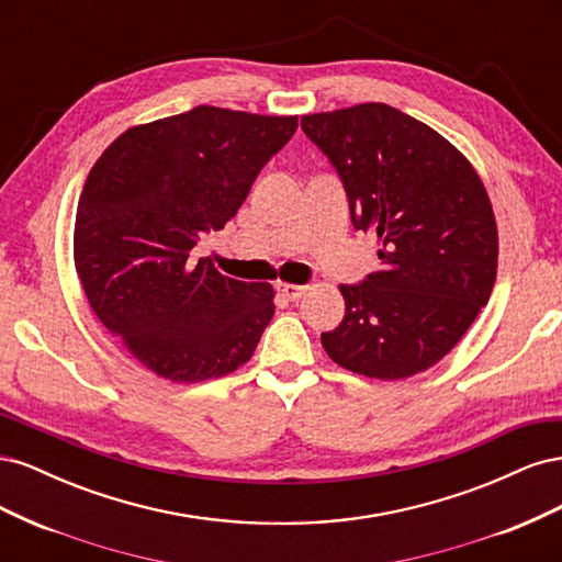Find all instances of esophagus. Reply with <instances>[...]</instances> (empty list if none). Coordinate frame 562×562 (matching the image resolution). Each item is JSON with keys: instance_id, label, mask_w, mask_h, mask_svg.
Listing matches in <instances>:
<instances>
[{"instance_id": "esophagus-1", "label": "esophagus", "mask_w": 562, "mask_h": 562, "mask_svg": "<svg viewBox=\"0 0 562 562\" xmlns=\"http://www.w3.org/2000/svg\"><path fill=\"white\" fill-rule=\"evenodd\" d=\"M304 291H307V288H304V285H295V283H277V293H279L281 297H285L288 302H297V300L304 295Z\"/></svg>"}]
</instances>
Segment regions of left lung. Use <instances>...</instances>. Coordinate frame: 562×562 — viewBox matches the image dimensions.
Segmentation results:
<instances>
[{
	"mask_svg": "<svg viewBox=\"0 0 562 562\" xmlns=\"http://www.w3.org/2000/svg\"><path fill=\"white\" fill-rule=\"evenodd\" d=\"M328 157L356 229L378 234L380 269L342 283L345 318L321 333L342 368L403 380L462 339L495 285L497 225L471 164L411 114L366 103L302 116Z\"/></svg>",
	"mask_w": 562,
	"mask_h": 562,
	"instance_id": "obj_1",
	"label": "left lung"
}]
</instances>
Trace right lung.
Wrapping results in <instances>:
<instances>
[{"instance_id":"right-lung-1","label":"right lung","mask_w":562,"mask_h":562,"mask_svg":"<svg viewBox=\"0 0 562 562\" xmlns=\"http://www.w3.org/2000/svg\"><path fill=\"white\" fill-rule=\"evenodd\" d=\"M297 116L199 105L128 128L91 168L77 206L75 265L91 310L133 359L171 382L244 366L274 316L269 283L194 258L241 209Z\"/></svg>"}]
</instances>
